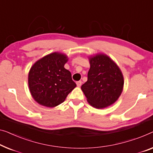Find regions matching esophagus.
<instances>
[{
  "label": "esophagus",
  "mask_w": 153,
  "mask_h": 153,
  "mask_svg": "<svg viewBox=\"0 0 153 153\" xmlns=\"http://www.w3.org/2000/svg\"><path fill=\"white\" fill-rule=\"evenodd\" d=\"M76 84H77V86L79 87V86H81V85H82V81H77Z\"/></svg>",
  "instance_id": "34e87169"
}]
</instances>
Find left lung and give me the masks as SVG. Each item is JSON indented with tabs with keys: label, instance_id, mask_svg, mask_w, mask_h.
I'll use <instances>...</instances> for the list:
<instances>
[{
	"label": "left lung",
	"instance_id": "left-lung-1",
	"mask_svg": "<svg viewBox=\"0 0 153 153\" xmlns=\"http://www.w3.org/2000/svg\"><path fill=\"white\" fill-rule=\"evenodd\" d=\"M88 79L81 86L91 106L103 108L117 101L122 92L124 77L118 66L105 54L89 57Z\"/></svg>",
	"mask_w": 153,
	"mask_h": 153
}]
</instances>
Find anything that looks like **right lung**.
Here are the masks:
<instances>
[{"label": "right lung", "mask_w": 153, "mask_h": 153, "mask_svg": "<svg viewBox=\"0 0 153 153\" xmlns=\"http://www.w3.org/2000/svg\"><path fill=\"white\" fill-rule=\"evenodd\" d=\"M68 61L65 54L54 52L38 60L28 76L30 93L40 105L55 107L65 101L76 84L64 66Z\"/></svg>", "instance_id": "1"}]
</instances>
